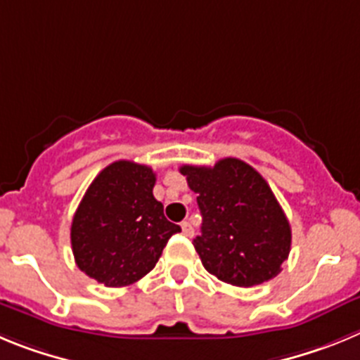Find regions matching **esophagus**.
<instances>
[{
  "instance_id": "esophagus-1",
  "label": "esophagus",
  "mask_w": 360,
  "mask_h": 360,
  "mask_svg": "<svg viewBox=\"0 0 360 360\" xmlns=\"http://www.w3.org/2000/svg\"><path fill=\"white\" fill-rule=\"evenodd\" d=\"M181 229H183V233L186 236H192L193 235V228H192V224H190V222H188V220H184V222H181Z\"/></svg>"
}]
</instances>
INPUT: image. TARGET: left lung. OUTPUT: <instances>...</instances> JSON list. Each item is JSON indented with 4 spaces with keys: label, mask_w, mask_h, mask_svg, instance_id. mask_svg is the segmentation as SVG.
Returning <instances> with one entry per match:
<instances>
[{
    "label": "left lung",
    "mask_w": 360,
    "mask_h": 360,
    "mask_svg": "<svg viewBox=\"0 0 360 360\" xmlns=\"http://www.w3.org/2000/svg\"><path fill=\"white\" fill-rule=\"evenodd\" d=\"M202 228L193 248L210 274L236 287L273 280L290 251V224L267 181L244 161L183 165Z\"/></svg>",
    "instance_id": "1"
}]
</instances>
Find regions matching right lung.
<instances>
[{"instance_id":"add662e5","label":"right lung","mask_w":360,"mask_h":360,"mask_svg":"<svg viewBox=\"0 0 360 360\" xmlns=\"http://www.w3.org/2000/svg\"><path fill=\"white\" fill-rule=\"evenodd\" d=\"M147 165L115 161L95 177L71 222V249L82 273L105 287H125L156 267L181 228L163 213Z\"/></svg>"}]
</instances>
